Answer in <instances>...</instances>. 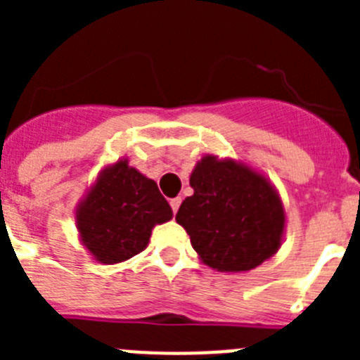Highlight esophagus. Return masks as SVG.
Instances as JSON below:
<instances>
[{"label": "esophagus", "mask_w": 360, "mask_h": 360, "mask_svg": "<svg viewBox=\"0 0 360 360\" xmlns=\"http://www.w3.org/2000/svg\"><path fill=\"white\" fill-rule=\"evenodd\" d=\"M169 203H171V207H173V212H176L178 207H180V203H182V198H178V196H176V198L171 200Z\"/></svg>", "instance_id": "esophagus-1"}]
</instances>
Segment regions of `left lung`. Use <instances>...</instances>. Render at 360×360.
<instances>
[{
	"mask_svg": "<svg viewBox=\"0 0 360 360\" xmlns=\"http://www.w3.org/2000/svg\"><path fill=\"white\" fill-rule=\"evenodd\" d=\"M193 196L176 212L203 265L249 272L281 249L287 212L265 173L236 158L203 155L189 176Z\"/></svg>",
	"mask_w": 360,
	"mask_h": 360,
	"instance_id": "1",
	"label": "left lung"
}]
</instances>
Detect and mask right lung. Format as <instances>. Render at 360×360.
<instances>
[{
  "mask_svg": "<svg viewBox=\"0 0 360 360\" xmlns=\"http://www.w3.org/2000/svg\"><path fill=\"white\" fill-rule=\"evenodd\" d=\"M79 241L91 259L115 265L148 247L155 225L173 218V209L155 180L119 158L98 171L73 212Z\"/></svg>",
  "mask_w": 360,
  "mask_h": 360,
  "instance_id": "right-lung-1",
  "label": "right lung"
}]
</instances>
